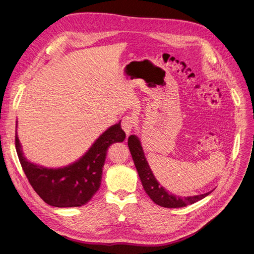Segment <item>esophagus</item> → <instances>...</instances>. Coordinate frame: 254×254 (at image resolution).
Listing matches in <instances>:
<instances>
[{
  "label": "esophagus",
  "mask_w": 254,
  "mask_h": 254,
  "mask_svg": "<svg viewBox=\"0 0 254 254\" xmlns=\"http://www.w3.org/2000/svg\"><path fill=\"white\" fill-rule=\"evenodd\" d=\"M135 127V120L131 115H127V117H124L122 120V128L126 134L128 135L130 132L132 131Z\"/></svg>",
  "instance_id": "obj_1"
}]
</instances>
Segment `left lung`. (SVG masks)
Instances as JSON below:
<instances>
[{
  "instance_id": "1",
  "label": "left lung",
  "mask_w": 254,
  "mask_h": 254,
  "mask_svg": "<svg viewBox=\"0 0 254 254\" xmlns=\"http://www.w3.org/2000/svg\"><path fill=\"white\" fill-rule=\"evenodd\" d=\"M128 147L130 152H131L135 168L137 174H139L146 194L158 205L163 207H183L201 200V199L212 193L211 190L204 194L188 197H181L172 194L171 191H168L161 186L157 181L156 177L153 176L147 160L145 158L144 150L139 137L134 134L130 135L128 137Z\"/></svg>"
}]
</instances>
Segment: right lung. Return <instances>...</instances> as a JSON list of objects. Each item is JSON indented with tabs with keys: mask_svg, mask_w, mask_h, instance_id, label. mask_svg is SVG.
Returning a JSON list of instances; mask_svg holds the SVG:
<instances>
[{
	"mask_svg": "<svg viewBox=\"0 0 254 254\" xmlns=\"http://www.w3.org/2000/svg\"><path fill=\"white\" fill-rule=\"evenodd\" d=\"M125 137L119 122L99 135L81 158L58 168L44 167L28 161L23 153L17 132L16 149L30 186L44 202L56 207L81 206L91 200L101 187L107 150L112 144L124 141Z\"/></svg>",
	"mask_w": 254,
	"mask_h": 254,
	"instance_id": "obj_1",
	"label": "right lung"
}]
</instances>
